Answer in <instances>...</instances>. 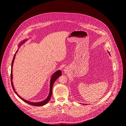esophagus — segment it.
Here are the masks:
<instances>
[{"instance_id": "34e87169", "label": "esophagus", "mask_w": 126, "mask_h": 126, "mask_svg": "<svg viewBox=\"0 0 126 126\" xmlns=\"http://www.w3.org/2000/svg\"><path fill=\"white\" fill-rule=\"evenodd\" d=\"M64 71H65V72L66 73V72H67V70L65 69H64Z\"/></svg>"}]
</instances>
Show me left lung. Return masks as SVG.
<instances>
[{"instance_id": "obj_1", "label": "left lung", "mask_w": 126, "mask_h": 126, "mask_svg": "<svg viewBox=\"0 0 126 126\" xmlns=\"http://www.w3.org/2000/svg\"><path fill=\"white\" fill-rule=\"evenodd\" d=\"M109 54H110V53H109Z\"/></svg>"}]
</instances>
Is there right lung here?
<instances>
[{
  "mask_svg": "<svg viewBox=\"0 0 126 126\" xmlns=\"http://www.w3.org/2000/svg\"><path fill=\"white\" fill-rule=\"evenodd\" d=\"M27 39L26 40H24V41H23L22 42H21V43H20L19 45V47L21 46L22 44H23L25 41H27ZM18 51V50L16 51V54H15L14 56V58H13V61H12V67H11V83H12V87H13V89L14 91H15V93L17 94V95L18 96V97L21 99H22L23 101H24V102L27 103L28 104H30V105H33L34 106H43V105H45V104H46L49 100L50 98H51V95H52V87H53V84H54V82L55 81V80L60 77L62 75V72L61 70H58L57 71L54 73L53 74V75L52 76V77L51 78V80H50V91H49V94L47 96V97L44 100V101H41V102H30V101H27L25 99H24V98H23L22 97H21L18 94H17V92L16 91L15 89L14 88V85H13V63H14V61H15V59L16 58V53Z\"/></svg>",
  "mask_w": 126,
  "mask_h": 126,
  "instance_id": "right-lung-1",
  "label": "right lung"
}]
</instances>
